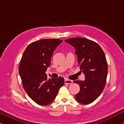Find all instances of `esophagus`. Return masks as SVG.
<instances>
[{"label":"esophagus","mask_w":124,"mask_h":124,"mask_svg":"<svg viewBox=\"0 0 124 124\" xmlns=\"http://www.w3.org/2000/svg\"><path fill=\"white\" fill-rule=\"evenodd\" d=\"M72 83H73V81L72 80H69V79H65V84H69V85H70V84H72Z\"/></svg>","instance_id":"obj_1"}]
</instances>
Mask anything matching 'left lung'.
Returning a JSON list of instances; mask_svg holds the SVG:
<instances>
[{
	"label": "left lung",
	"instance_id": "left-lung-1",
	"mask_svg": "<svg viewBox=\"0 0 124 124\" xmlns=\"http://www.w3.org/2000/svg\"><path fill=\"white\" fill-rule=\"evenodd\" d=\"M65 41L76 49L80 69L85 76V80L73 82L80 86L75 99L82 104L92 103L106 86L108 66L104 52L97 43L86 38H72Z\"/></svg>",
	"mask_w": 124,
	"mask_h": 124
}]
</instances>
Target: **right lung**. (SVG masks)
I'll return each mask as SVG.
<instances>
[{
    "label": "right lung",
    "instance_id": "1",
    "mask_svg": "<svg viewBox=\"0 0 124 124\" xmlns=\"http://www.w3.org/2000/svg\"><path fill=\"white\" fill-rule=\"evenodd\" d=\"M62 42L58 39L34 41L28 45L21 59L18 72L24 89L41 106L52 103L65 83L63 77L48 79L45 73L50 66L54 51Z\"/></svg>",
    "mask_w": 124,
    "mask_h": 124
}]
</instances>
